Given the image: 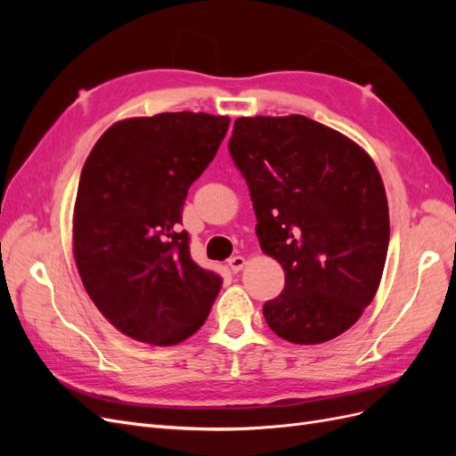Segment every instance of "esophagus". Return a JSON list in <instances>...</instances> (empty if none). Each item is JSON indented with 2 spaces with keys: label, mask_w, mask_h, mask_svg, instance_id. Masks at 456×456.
I'll return each instance as SVG.
<instances>
[{
  "label": "esophagus",
  "mask_w": 456,
  "mask_h": 456,
  "mask_svg": "<svg viewBox=\"0 0 456 456\" xmlns=\"http://www.w3.org/2000/svg\"><path fill=\"white\" fill-rule=\"evenodd\" d=\"M228 266H230V270L233 272V273H238L243 266H245V258L243 256H232L230 260H228Z\"/></svg>",
  "instance_id": "1"
}]
</instances>
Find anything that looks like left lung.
<instances>
[{
    "label": "left lung",
    "mask_w": 456,
    "mask_h": 456,
    "mask_svg": "<svg viewBox=\"0 0 456 456\" xmlns=\"http://www.w3.org/2000/svg\"><path fill=\"white\" fill-rule=\"evenodd\" d=\"M249 186L262 251L285 287L262 314L275 335L322 344L370 305L390 241L382 178L365 151L305 116L240 118L228 142Z\"/></svg>",
    "instance_id": "obj_1"
}]
</instances>
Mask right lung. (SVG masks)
I'll return each instance as SVG.
<instances>
[{
	"mask_svg": "<svg viewBox=\"0 0 456 456\" xmlns=\"http://www.w3.org/2000/svg\"><path fill=\"white\" fill-rule=\"evenodd\" d=\"M230 118L169 112L110 127L79 176L76 265L94 306L123 335L171 346L205 323L223 285L190 256L181 230L188 188Z\"/></svg>",
	"mask_w": 456,
	"mask_h": 456,
	"instance_id": "add662e5",
	"label": "right lung"
}]
</instances>
